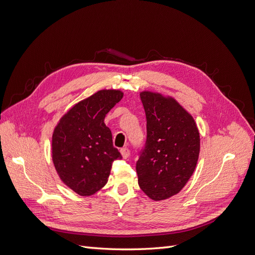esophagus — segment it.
<instances>
[{"mask_svg": "<svg viewBox=\"0 0 255 255\" xmlns=\"http://www.w3.org/2000/svg\"><path fill=\"white\" fill-rule=\"evenodd\" d=\"M120 153H121V155H122L123 158H128V155H129V150L128 148H122L120 150Z\"/></svg>", "mask_w": 255, "mask_h": 255, "instance_id": "obj_1", "label": "esophagus"}]
</instances>
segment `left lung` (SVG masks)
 <instances>
[{
    "label": "left lung",
    "mask_w": 255,
    "mask_h": 255,
    "mask_svg": "<svg viewBox=\"0 0 255 255\" xmlns=\"http://www.w3.org/2000/svg\"><path fill=\"white\" fill-rule=\"evenodd\" d=\"M146 140L136 163L138 184L149 198L159 201L186 185L195 171L200 135L191 115L173 98L142 91Z\"/></svg>",
    "instance_id": "8db88e82"
}]
</instances>
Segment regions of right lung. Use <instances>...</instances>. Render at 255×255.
<instances>
[{"instance_id":"obj_1","label":"right lung","mask_w":255,"mask_h":255,"mask_svg":"<svg viewBox=\"0 0 255 255\" xmlns=\"http://www.w3.org/2000/svg\"><path fill=\"white\" fill-rule=\"evenodd\" d=\"M120 90H100L63 116L52 137V158L68 187L87 197L107 183L113 161L122 158L104 118L122 99Z\"/></svg>"}]
</instances>
